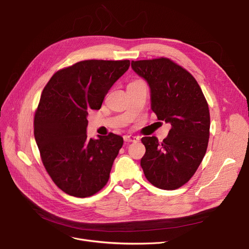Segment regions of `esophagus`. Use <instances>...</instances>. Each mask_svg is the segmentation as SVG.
<instances>
[{"instance_id":"34e87169","label":"esophagus","mask_w":249,"mask_h":249,"mask_svg":"<svg viewBox=\"0 0 249 249\" xmlns=\"http://www.w3.org/2000/svg\"><path fill=\"white\" fill-rule=\"evenodd\" d=\"M124 140L126 142H136V141H139V137L134 135H125Z\"/></svg>"}]
</instances>
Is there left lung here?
<instances>
[{
  "label": "left lung",
  "mask_w": 249,
  "mask_h": 249,
  "mask_svg": "<svg viewBox=\"0 0 249 249\" xmlns=\"http://www.w3.org/2000/svg\"><path fill=\"white\" fill-rule=\"evenodd\" d=\"M132 70L150 89L151 110L172 125L161 143L142 137L146 151L140 165L146 178L162 190H176L194 176L209 141L210 113L195 77L168 58L131 62Z\"/></svg>",
  "instance_id": "8db88e82"
}]
</instances>
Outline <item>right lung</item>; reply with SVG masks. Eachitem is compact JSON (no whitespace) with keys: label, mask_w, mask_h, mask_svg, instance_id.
<instances>
[{"label":"right lung","mask_w":249,"mask_h":249,"mask_svg":"<svg viewBox=\"0 0 249 249\" xmlns=\"http://www.w3.org/2000/svg\"><path fill=\"white\" fill-rule=\"evenodd\" d=\"M129 60H84L55 72L45 86L34 118V136L54 184L73 197L102 190L123 137L110 133L89 139L88 111L99 110Z\"/></svg>","instance_id":"right-lung-1"}]
</instances>
